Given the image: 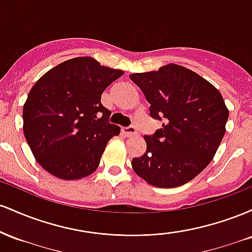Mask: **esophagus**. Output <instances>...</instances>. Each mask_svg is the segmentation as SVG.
<instances>
[{
	"label": "esophagus",
	"instance_id": "obj_1",
	"mask_svg": "<svg viewBox=\"0 0 252 252\" xmlns=\"http://www.w3.org/2000/svg\"><path fill=\"white\" fill-rule=\"evenodd\" d=\"M123 134L126 136H135L136 134H137V130H136L134 126H126V128H123L122 129Z\"/></svg>",
	"mask_w": 252,
	"mask_h": 252
}]
</instances>
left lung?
Listing matches in <instances>:
<instances>
[{"label":"left lung","mask_w":252,"mask_h":252,"mask_svg":"<svg viewBox=\"0 0 252 252\" xmlns=\"http://www.w3.org/2000/svg\"><path fill=\"white\" fill-rule=\"evenodd\" d=\"M130 79L150 104V116L162 121L154 135H144L147 150L132 158V169L160 189L187 184L209 166L225 135L228 110L220 92L175 63Z\"/></svg>","instance_id":"8db88e82"}]
</instances>
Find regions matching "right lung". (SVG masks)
Returning a JSON list of instances; mask_svg holds the SVG:
<instances>
[{
	"instance_id": "add662e5",
	"label": "right lung",
	"mask_w": 252,
	"mask_h": 252,
	"mask_svg": "<svg viewBox=\"0 0 252 252\" xmlns=\"http://www.w3.org/2000/svg\"><path fill=\"white\" fill-rule=\"evenodd\" d=\"M123 71L91 57L66 60L34 84L24 105V134L37 163L63 180L94 172L110 138L121 128L109 123L103 91Z\"/></svg>"
}]
</instances>
